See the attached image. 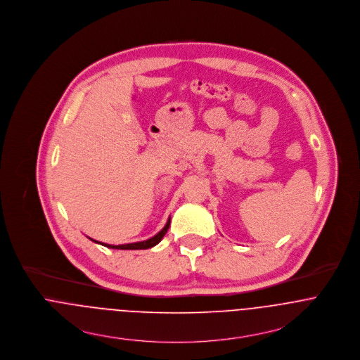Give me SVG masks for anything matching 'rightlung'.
Returning a JSON list of instances; mask_svg holds the SVG:
<instances>
[{
	"instance_id": "obj_1",
	"label": "right lung",
	"mask_w": 360,
	"mask_h": 360,
	"mask_svg": "<svg viewBox=\"0 0 360 360\" xmlns=\"http://www.w3.org/2000/svg\"><path fill=\"white\" fill-rule=\"evenodd\" d=\"M169 224H171V219H168V221H167L165 226L161 229L160 232H159L156 236H153V238H150V239L143 240V241H138V243H129V244L112 245V244L101 243V241H96V240H92V241H95V243H98V244H102V245H105V247L116 248V250H146V248H152V247H155L156 244H159V243H160L161 239L164 238V235L167 233V231H168V228H169Z\"/></svg>"
}]
</instances>
